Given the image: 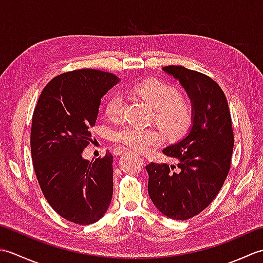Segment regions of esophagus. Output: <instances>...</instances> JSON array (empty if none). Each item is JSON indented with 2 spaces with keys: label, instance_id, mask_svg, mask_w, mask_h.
<instances>
[{
  "label": "esophagus",
  "instance_id": "1",
  "mask_svg": "<svg viewBox=\"0 0 263 263\" xmlns=\"http://www.w3.org/2000/svg\"><path fill=\"white\" fill-rule=\"evenodd\" d=\"M125 152V149L124 148H120V147H117V148H115L114 149V155H121V154H123Z\"/></svg>",
  "mask_w": 263,
  "mask_h": 263
}]
</instances>
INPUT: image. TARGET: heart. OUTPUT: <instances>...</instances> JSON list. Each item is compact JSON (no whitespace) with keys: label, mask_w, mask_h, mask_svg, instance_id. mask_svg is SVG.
I'll return each instance as SVG.
<instances>
[{"label":"heart","mask_w":263,"mask_h":263,"mask_svg":"<svg viewBox=\"0 0 263 263\" xmlns=\"http://www.w3.org/2000/svg\"><path fill=\"white\" fill-rule=\"evenodd\" d=\"M136 91L144 103L155 109V121L167 136L177 137L190 127L193 119L192 104L178 96L175 88L158 80L140 83ZM124 98L121 93L111 95L105 105V114L109 120H117L122 114ZM110 139L121 147L137 152H148L161 142L160 133L155 128L123 125L110 133Z\"/></svg>","instance_id":"1"}]
</instances>
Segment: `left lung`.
<instances>
[{"mask_svg":"<svg viewBox=\"0 0 263 263\" xmlns=\"http://www.w3.org/2000/svg\"><path fill=\"white\" fill-rule=\"evenodd\" d=\"M163 71L180 81L191 99L192 125L163 153L175 165L150 163L148 193L161 214L185 220L199 215L216 198L231 168L234 135L224 91L210 77L181 65Z\"/></svg>","mask_w":263,"mask_h":263,"instance_id":"1","label":"left lung"}]
</instances>
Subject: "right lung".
I'll return each instance as SVG.
<instances>
[{"mask_svg":"<svg viewBox=\"0 0 263 263\" xmlns=\"http://www.w3.org/2000/svg\"><path fill=\"white\" fill-rule=\"evenodd\" d=\"M119 81L93 69L65 72L47 83L33 110L30 147L39 186L52 208L74 224L98 221L113 197V156L89 161L82 153L92 142L103 96Z\"/></svg>","mask_w":263,"mask_h":263,"instance_id":"right-lung-1","label":"right lung"}]
</instances>
